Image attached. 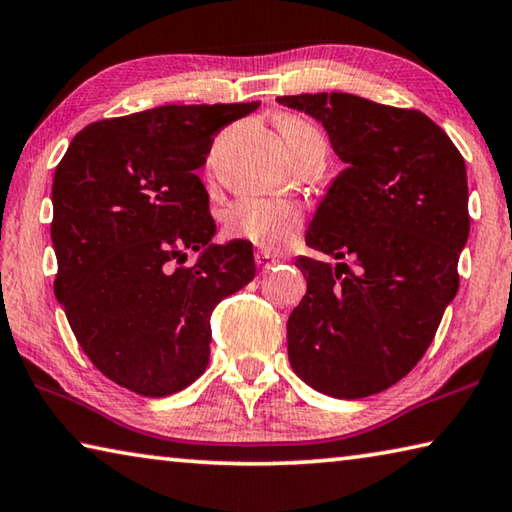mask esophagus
Segmentation results:
<instances>
[{
    "label": "esophagus",
    "mask_w": 512,
    "mask_h": 512,
    "mask_svg": "<svg viewBox=\"0 0 512 512\" xmlns=\"http://www.w3.org/2000/svg\"><path fill=\"white\" fill-rule=\"evenodd\" d=\"M255 264L259 271L266 273V271H271L273 266L280 264V259H275L271 253H266V250H259V253H255Z\"/></svg>",
    "instance_id": "obj_1"
}]
</instances>
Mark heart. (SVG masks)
I'll list each match as a JSON object with an SVG mask.
<instances>
[{"label":"heart","instance_id":"1","mask_svg":"<svg viewBox=\"0 0 512 512\" xmlns=\"http://www.w3.org/2000/svg\"><path fill=\"white\" fill-rule=\"evenodd\" d=\"M314 128L300 119H287L282 124L284 140L293 142ZM302 223V212L293 203L273 198H239L223 214V230L228 237L253 241L257 246L277 248L296 235Z\"/></svg>","mask_w":512,"mask_h":512}]
</instances>
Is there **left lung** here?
Masks as SVG:
<instances>
[{"instance_id": "obj_1", "label": "left lung", "mask_w": 512, "mask_h": 512, "mask_svg": "<svg viewBox=\"0 0 512 512\" xmlns=\"http://www.w3.org/2000/svg\"><path fill=\"white\" fill-rule=\"evenodd\" d=\"M325 126L345 169L329 185L298 257L307 293L287 323L289 361L316 391L359 400L409 375L458 291L470 235L465 160L420 110L348 92L277 97Z\"/></svg>"}]
</instances>
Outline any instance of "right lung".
Instances as JSON below:
<instances>
[{
    "mask_svg": "<svg viewBox=\"0 0 512 512\" xmlns=\"http://www.w3.org/2000/svg\"><path fill=\"white\" fill-rule=\"evenodd\" d=\"M250 103L160 106L94 121L69 144L51 187L54 293L88 359L144 397L187 388L210 361V318L255 277L248 241L216 232L196 169ZM201 249L194 267L186 250Z\"/></svg>",
    "mask_w": 512,
    "mask_h": 512,
    "instance_id": "obj_1",
    "label": "right lung"
}]
</instances>
